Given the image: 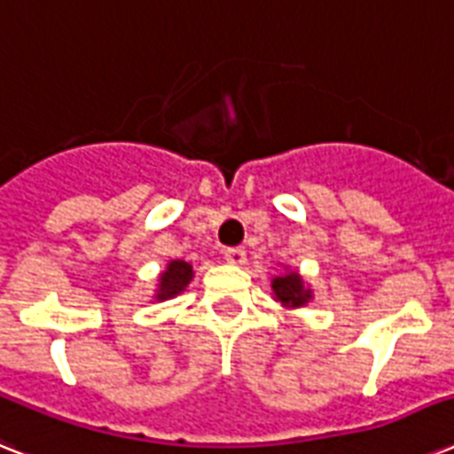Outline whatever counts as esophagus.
<instances>
[{
  "label": "esophagus",
  "instance_id": "obj_1",
  "mask_svg": "<svg viewBox=\"0 0 454 454\" xmlns=\"http://www.w3.org/2000/svg\"><path fill=\"white\" fill-rule=\"evenodd\" d=\"M223 259H226L228 263H233V266H242L245 259H247V254H245V249L240 247H228L223 249Z\"/></svg>",
  "mask_w": 454,
  "mask_h": 454
}]
</instances>
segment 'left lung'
I'll return each mask as SVG.
<instances>
[{"label":"left lung","instance_id":"1","mask_svg":"<svg viewBox=\"0 0 454 454\" xmlns=\"http://www.w3.org/2000/svg\"><path fill=\"white\" fill-rule=\"evenodd\" d=\"M273 294H276V301H280L285 309H301L313 299V292L303 285L301 276L297 270L285 269L283 276L273 278Z\"/></svg>","mask_w":454,"mask_h":454}]
</instances>
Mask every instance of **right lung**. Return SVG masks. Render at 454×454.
<instances>
[{
	"label": "right lung",
	"instance_id": "right-lung-1",
	"mask_svg": "<svg viewBox=\"0 0 454 454\" xmlns=\"http://www.w3.org/2000/svg\"><path fill=\"white\" fill-rule=\"evenodd\" d=\"M192 280V266L188 262H181V259H174V262L167 263V269L160 273V280H157L155 290V301H167V299L176 297L188 287V283Z\"/></svg>",
	"mask_w": 454,
	"mask_h": 454
}]
</instances>
